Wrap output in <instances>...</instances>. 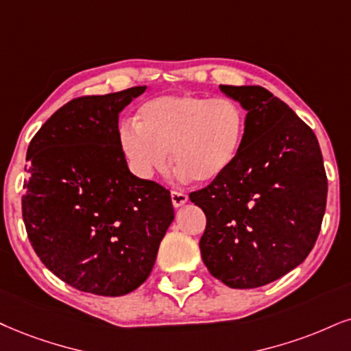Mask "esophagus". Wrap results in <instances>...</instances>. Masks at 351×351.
<instances>
[{"label":"esophagus","mask_w":351,"mask_h":351,"mask_svg":"<svg viewBox=\"0 0 351 351\" xmlns=\"http://www.w3.org/2000/svg\"><path fill=\"white\" fill-rule=\"evenodd\" d=\"M171 198H172V205L176 206V208H180V206L185 205V203L189 202V195L184 192H177V190H172L171 192Z\"/></svg>","instance_id":"esophagus-1"}]
</instances>
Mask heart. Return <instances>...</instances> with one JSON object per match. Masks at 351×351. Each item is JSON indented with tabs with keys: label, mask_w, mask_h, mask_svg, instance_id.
Returning <instances> with one entry per match:
<instances>
[{
	"label": "heart",
	"mask_w": 351,
	"mask_h": 351,
	"mask_svg": "<svg viewBox=\"0 0 351 351\" xmlns=\"http://www.w3.org/2000/svg\"><path fill=\"white\" fill-rule=\"evenodd\" d=\"M247 135V112L231 97L159 96L138 109L136 122L119 128L132 172L153 179L169 162L182 180L213 182L234 166Z\"/></svg>",
	"instance_id": "1"
}]
</instances>
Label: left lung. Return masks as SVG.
Listing matches in <instances>:
<instances>
[{"label":"left lung","mask_w":351,"mask_h":351,"mask_svg":"<svg viewBox=\"0 0 351 351\" xmlns=\"http://www.w3.org/2000/svg\"><path fill=\"white\" fill-rule=\"evenodd\" d=\"M247 110V135L234 166L190 193L206 216L200 239L210 274L247 289L304 262L317 239L327 176L314 132L262 86H219Z\"/></svg>","instance_id":"1"}]
</instances>
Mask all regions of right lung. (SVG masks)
Segmentation results:
<instances>
[{
  "instance_id": "1",
  "label": "right lung",
  "mask_w": 351,
  "mask_h": 351,
  "mask_svg": "<svg viewBox=\"0 0 351 351\" xmlns=\"http://www.w3.org/2000/svg\"><path fill=\"white\" fill-rule=\"evenodd\" d=\"M146 86L64 104L27 148L23 218L43 265L64 283L122 296L145 283L174 221L171 192L130 172L119 115Z\"/></svg>"
}]
</instances>
